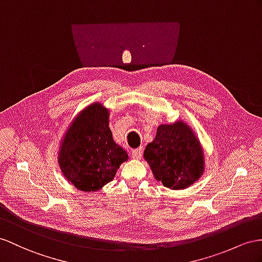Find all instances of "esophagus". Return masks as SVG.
Masks as SVG:
<instances>
[{
	"instance_id": "obj_1",
	"label": "esophagus",
	"mask_w": 262,
	"mask_h": 262,
	"mask_svg": "<svg viewBox=\"0 0 262 262\" xmlns=\"http://www.w3.org/2000/svg\"><path fill=\"white\" fill-rule=\"evenodd\" d=\"M142 156H143V148H142V147H139V148L132 150V157L134 159H140V158H142Z\"/></svg>"
}]
</instances>
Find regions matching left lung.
<instances>
[{
    "instance_id": "8db88e82",
    "label": "left lung",
    "mask_w": 262,
    "mask_h": 262,
    "mask_svg": "<svg viewBox=\"0 0 262 262\" xmlns=\"http://www.w3.org/2000/svg\"><path fill=\"white\" fill-rule=\"evenodd\" d=\"M144 158L157 182L172 190L188 188L205 171L203 147L182 120L159 125L156 137L146 146Z\"/></svg>"
}]
</instances>
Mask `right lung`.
<instances>
[{
    "instance_id": "add662e5",
    "label": "right lung",
    "mask_w": 262,
    "mask_h": 262,
    "mask_svg": "<svg viewBox=\"0 0 262 262\" xmlns=\"http://www.w3.org/2000/svg\"><path fill=\"white\" fill-rule=\"evenodd\" d=\"M108 124V110L93 103L79 112L64 134L58 165L64 177L78 190L102 189L128 160V154L114 142Z\"/></svg>"
}]
</instances>
